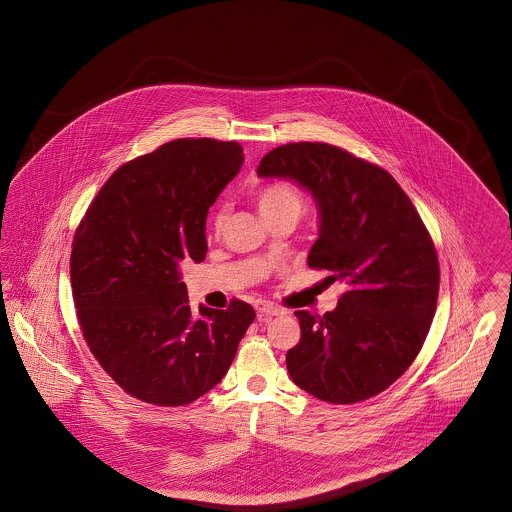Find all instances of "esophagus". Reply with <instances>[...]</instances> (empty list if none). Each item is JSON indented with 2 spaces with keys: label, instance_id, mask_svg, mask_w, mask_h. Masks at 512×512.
I'll return each mask as SVG.
<instances>
[{
  "label": "esophagus",
  "instance_id": "esophagus-1",
  "mask_svg": "<svg viewBox=\"0 0 512 512\" xmlns=\"http://www.w3.org/2000/svg\"><path fill=\"white\" fill-rule=\"evenodd\" d=\"M257 315L259 317H282V315H286V309L267 303V301H261V303H257Z\"/></svg>",
  "mask_w": 512,
  "mask_h": 512
}]
</instances>
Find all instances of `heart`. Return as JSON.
Returning <instances> with one entry per match:
<instances>
[{
  "instance_id": "heart-1",
  "label": "heart",
  "mask_w": 512,
  "mask_h": 512,
  "mask_svg": "<svg viewBox=\"0 0 512 512\" xmlns=\"http://www.w3.org/2000/svg\"><path fill=\"white\" fill-rule=\"evenodd\" d=\"M257 205L263 217H274V215H284V213H293L299 217L301 207H303V197L299 194L297 186L286 180L270 182L263 186L257 192ZM222 211L215 215V226L219 228L222 224Z\"/></svg>"
}]
</instances>
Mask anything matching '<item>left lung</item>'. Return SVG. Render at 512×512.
I'll return each mask as SVG.
<instances>
[{"mask_svg":"<svg viewBox=\"0 0 512 512\" xmlns=\"http://www.w3.org/2000/svg\"><path fill=\"white\" fill-rule=\"evenodd\" d=\"M257 174L313 195L318 238L307 263L343 288L322 317L295 311L301 340L286 355L293 382L340 405L390 388L416 359L438 303L436 247L411 199L390 172L330 144L276 147Z\"/></svg>","mask_w":512,"mask_h":512,"instance_id":"1","label":"left lung"}]
</instances>
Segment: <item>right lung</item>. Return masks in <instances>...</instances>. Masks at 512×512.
<instances>
[{"label": "right lung", "instance_id": "obj_1", "mask_svg": "<svg viewBox=\"0 0 512 512\" xmlns=\"http://www.w3.org/2000/svg\"><path fill=\"white\" fill-rule=\"evenodd\" d=\"M244 165L238 142L174 140L121 169L99 190L74 234L76 317L101 368L128 395L159 407L188 405L232 365L255 311L199 305L184 261L207 253L209 207Z\"/></svg>", "mask_w": 512, "mask_h": 512}]
</instances>
